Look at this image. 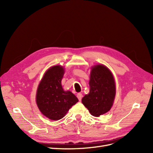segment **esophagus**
Segmentation results:
<instances>
[{
	"label": "esophagus",
	"mask_w": 153,
	"mask_h": 153,
	"mask_svg": "<svg viewBox=\"0 0 153 153\" xmlns=\"http://www.w3.org/2000/svg\"><path fill=\"white\" fill-rule=\"evenodd\" d=\"M77 98L78 99V101H82V94L81 93H78L77 94Z\"/></svg>",
	"instance_id": "1"
}]
</instances>
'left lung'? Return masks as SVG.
Returning a JSON list of instances; mask_svg holds the SVG:
<instances>
[{
    "instance_id": "1",
    "label": "left lung",
    "mask_w": 153,
    "mask_h": 153,
    "mask_svg": "<svg viewBox=\"0 0 153 153\" xmlns=\"http://www.w3.org/2000/svg\"><path fill=\"white\" fill-rule=\"evenodd\" d=\"M89 87V93L82 98V103L95 117L108 112L115 95V82L112 73L103 65L99 64L92 67Z\"/></svg>"
}]
</instances>
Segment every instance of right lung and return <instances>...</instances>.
Returning a JSON list of instances; mask_svg holds the SVG:
<instances>
[{
	"instance_id": "obj_1",
	"label": "right lung",
	"mask_w": 153,
	"mask_h": 153,
	"mask_svg": "<svg viewBox=\"0 0 153 153\" xmlns=\"http://www.w3.org/2000/svg\"><path fill=\"white\" fill-rule=\"evenodd\" d=\"M64 73L62 66L51 67L45 73L38 86L36 103L46 117L57 121L62 119L78 100L70 91H64L61 80Z\"/></svg>"
}]
</instances>
